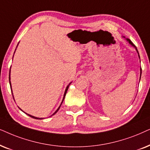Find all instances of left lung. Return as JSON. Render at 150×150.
Wrapping results in <instances>:
<instances>
[{"mask_svg": "<svg viewBox=\"0 0 150 150\" xmlns=\"http://www.w3.org/2000/svg\"><path fill=\"white\" fill-rule=\"evenodd\" d=\"M127 40L129 42V43L130 44V45H132V46H134V47H135V45H134V44L132 43V41L130 40H129V38H127ZM137 49V52H138V50H137V49ZM141 71H142V69H141ZM140 79H141V77H140Z\"/></svg>", "mask_w": 150, "mask_h": 150, "instance_id": "8db88e82", "label": "left lung"}]
</instances>
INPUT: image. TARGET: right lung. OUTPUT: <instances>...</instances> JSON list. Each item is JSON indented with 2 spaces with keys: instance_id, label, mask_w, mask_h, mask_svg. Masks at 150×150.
Here are the masks:
<instances>
[{
  "instance_id": "obj_1",
  "label": "right lung",
  "mask_w": 150,
  "mask_h": 150,
  "mask_svg": "<svg viewBox=\"0 0 150 150\" xmlns=\"http://www.w3.org/2000/svg\"><path fill=\"white\" fill-rule=\"evenodd\" d=\"M9 73H10V71H9ZM9 83H10V84H11V82H10V74H9ZM10 87H11V86H10ZM68 88H69V86H68L67 87V89H66V91H65V93H64V98H63L62 102H63L64 99V97H65V96H66V94H67V90H68ZM62 103H61V105H62ZM61 105H60V106H61ZM60 106H59V107L58 108V109H57V110H56V111H55L54 113H53V115H55V113H56V112H57L59 110V108H60ZM20 109H21V108H20ZM27 115H29V117H32V118H33V119H40V118H37V117H33V116H31V115H28V114H27Z\"/></svg>"
}]
</instances>
